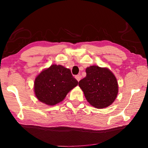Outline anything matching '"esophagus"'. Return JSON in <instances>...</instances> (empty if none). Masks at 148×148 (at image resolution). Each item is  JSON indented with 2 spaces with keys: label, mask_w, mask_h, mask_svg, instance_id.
Here are the masks:
<instances>
[{
  "label": "esophagus",
  "mask_w": 148,
  "mask_h": 148,
  "mask_svg": "<svg viewBox=\"0 0 148 148\" xmlns=\"http://www.w3.org/2000/svg\"><path fill=\"white\" fill-rule=\"evenodd\" d=\"M75 79L78 81V82H79V80L81 79V75H76Z\"/></svg>",
  "instance_id": "esophagus-1"
}]
</instances>
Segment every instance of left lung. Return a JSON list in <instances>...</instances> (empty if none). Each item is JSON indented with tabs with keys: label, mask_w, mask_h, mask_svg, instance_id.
I'll return each mask as SVG.
<instances>
[{
	"label": "left lung",
	"mask_w": 148,
	"mask_h": 148,
	"mask_svg": "<svg viewBox=\"0 0 148 148\" xmlns=\"http://www.w3.org/2000/svg\"><path fill=\"white\" fill-rule=\"evenodd\" d=\"M86 77L79 82L88 102L96 108L112 104L118 94V83L107 68L91 66L86 70Z\"/></svg>",
	"instance_id": "obj_1"
}]
</instances>
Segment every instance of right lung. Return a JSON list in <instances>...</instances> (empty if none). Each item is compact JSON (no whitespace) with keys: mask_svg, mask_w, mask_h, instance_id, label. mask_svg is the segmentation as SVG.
<instances>
[{"mask_svg":"<svg viewBox=\"0 0 148 148\" xmlns=\"http://www.w3.org/2000/svg\"><path fill=\"white\" fill-rule=\"evenodd\" d=\"M77 84L70 69L52 64L36 77L34 91L40 102L53 106L63 100L68 92Z\"/></svg>","mask_w":148,"mask_h":148,"instance_id":"1","label":"right lung"}]
</instances>
